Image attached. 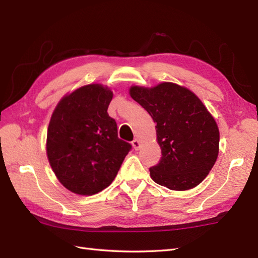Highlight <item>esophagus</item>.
<instances>
[{
	"instance_id": "obj_1",
	"label": "esophagus",
	"mask_w": 258,
	"mask_h": 258,
	"mask_svg": "<svg viewBox=\"0 0 258 258\" xmlns=\"http://www.w3.org/2000/svg\"><path fill=\"white\" fill-rule=\"evenodd\" d=\"M132 145L135 150H139L141 147V141L139 139H135L133 142H132Z\"/></svg>"
}]
</instances>
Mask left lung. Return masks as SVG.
<instances>
[{
	"label": "left lung",
	"instance_id": "left-lung-1",
	"mask_svg": "<svg viewBox=\"0 0 258 258\" xmlns=\"http://www.w3.org/2000/svg\"><path fill=\"white\" fill-rule=\"evenodd\" d=\"M130 94L156 123L160 163L150 168L158 185L187 190L202 183L218 156L220 131L193 92L164 82L154 87L132 86Z\"/></svg>",
	"mask_w": 258,
	"mask_h": 258
}]
</instances>
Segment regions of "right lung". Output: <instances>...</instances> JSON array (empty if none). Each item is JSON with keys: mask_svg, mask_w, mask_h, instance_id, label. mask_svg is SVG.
Wrapping results in <instances>:
<instances>
[{"mask_svg": "<svg viewBox=\"0 0 258 258\" xmlns=\"http://www.w3.org/2000/svg\"><path fill=\"white\" fill-rule=\"evenodd\" d=\"M113 92L101 84L82 86L64 96L47 128L46 153L57 179L69 190L93 195L111 185L132 149L118 139L107 108Z\"/></svg>", "mask_w": 258, "mask_h": 258, "instance_id": "1", "label": "right lung"}]
</instances>
